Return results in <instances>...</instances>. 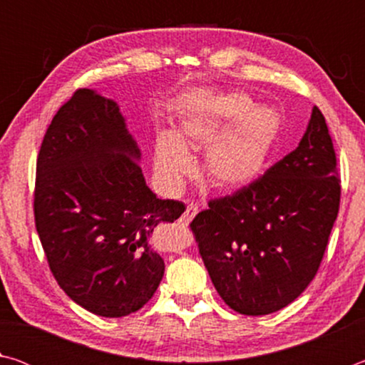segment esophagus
<instances>
[{
    "instance_id": "1",
    "label": "esophagus",
    "mask_w": 365,
    "mask_h": 365,
    "mask_svg": "<svg viewBox=\"0 0 365 365\" xmlns=\"http://www.w3.org/2000/svg\"><path fill=\"white\" fill-rule=\"evenodd\" d=\"M196 214H197V206L191 202V205H188L187 209H185V212H183L182 217H180V224L182 225H190V222L195 219Z\"/></svg>"
}]
</instances>
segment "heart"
<instances>
[{
    "mask_svg": "<svg viewBox=\"0 0 365 365\" xmlns=\"http://www.w3.org/2000/svg\"><path fill=\"white\" fill-rule=\"evenodd\" d=\"M283 132V115L274 106L256 104L245 91L202 93L178 114L177 133L164 130L154 143V168L168 187H180L195 172L187 148L207 150L209 185L235 191L264 174Z\"/></svg>",
    "mask_w": 365,
    "mask_h": 365,
    "instance_id": "obj_1",
    "label": "heart"
}]
</instances>
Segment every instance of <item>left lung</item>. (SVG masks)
<instances>
[{
  "label": "left lung",
  "mask_w": 365,
  "mask_h": 365,
  "mask_svg": "<svg viewBox=\"0 0 365 365\" xmlns=\"http://www.w3.org/2000/svg\"><path fill=\"white\" fill-rule=\"evenodd\" d=\"M339 195L329 127L314 106L294 151L248 187L209 201L190 224L225 304L265 316L298 298L322 262Z\"/></svg>",
  "instance_id": "1"
}]
</instances>
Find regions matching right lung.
Instances as JSON below:
<instances>
[{
	"label": "right lung",
	"mask_w": 365,
	"mask_h": 365,
	"mask_svg": "<svg viewBox=\"0 0 365 365\" xmlns=\"http://www.w3.org/2000/svg\"><path fill=\"white\" fill-rule=\"evenodd\" d=\"M119 104L82 88L53 117L36 160L35 225L54 279L101 317L143 307L164 275L153 232L183 202L159 200Z\"/></svg>",
	"instance_id": "add662e5"
}]
</instances>
